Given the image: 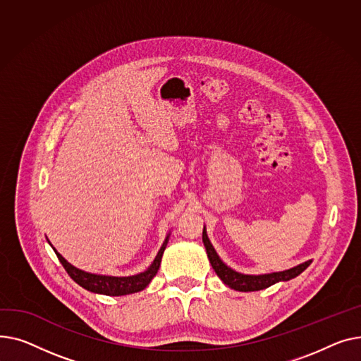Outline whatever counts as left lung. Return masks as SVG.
<instances>
[{"instance_id": "8db88e82", "label": "left lung", "mask_w": 361, "mask_h": 361, "mask_svg": "<svg viewBox=\"0 0 361 361\" xmlns=\"http://www.w3.org/2000/svg\"><path fill=\"white\" fill-rule=\"evenodd\" d=\"M202 242L207 249L208 259H209L211 265H213L216 274L221 279V281L226 286H228L230 288H235L239 291H258V290H264L279 281H288L294 277H298L299 274H302L312 264V261H307L305 264H300L298 267L283 271V272H272V274H265V275H243V274L233 271L231 268H228L227 265H224L221 262L213 245H211L208 240L205 228L202 230Z\"/></svg>"}]
</instances>
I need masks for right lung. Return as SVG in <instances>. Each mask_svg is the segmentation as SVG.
<instances>
[{"label":"right lung","instance_id":"right-lung-1","mask_svg":"<svg viewBox=\"0 0 361 361\" xmlns=\"http://www.w3.org/2000/svg\"><path fill=\"white\" fill-rule=\"evenodd\" d=\"M167 240H169V236L166 238V240H164L161 249L159 250L157 257H156L154 262L152 264V267L148 268L145 272L133 275V277H108V275H96V274L84 272V271L73 267L71 264H68L55 249L54 250L56 253L59 262L62 264L63 268H66L70 277L82 288H86L93 293H99V294H106V295H125V294L141 291L148 284H150V281L153 280V277L159 271L160 261L163 257V252L166 249Z\"/></svg>","mask_w":361,"mask_h":361}]
</instances>
